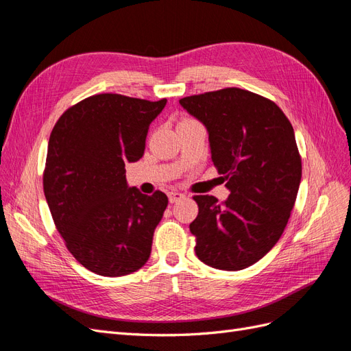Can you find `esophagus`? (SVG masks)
Listing matches in <instances>:
<instances>
[{
    "mask_svg": "<svg viewBox=\"0 0 351 351\" xmlns=\"http://www.w3.org/2000/svg\"><path fill=\"white\" fill-rule=\"evenodd\" d=\"M184 195L180 193V192H169L168 193V200L171 202V204H174V202H178L180 199H183Z\"/></svg>",
    "mask_w": 351,
    "mask_h": 351,
    "instance_id": "esophagus-1",
    "label": "esophagus"
}]
</instances>
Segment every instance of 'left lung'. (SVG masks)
Segmentation results:
<instances>
[{
  "label": "left lung",
  "instance_id": "8db88e82",
  "mask_svg": "<svg viewBox=\"0 0 351 351\" xmlns=\"http://www.w3.org/2000/svg\"><path fill=\"white\" fill-rule=\"evenodd\" d=\"M180 104L206 125L212 162L231 192L224 202L193 196L196 256L217 269L247 268L280 240L299 192L302 158L293 125L274 101L239 88Z\"/></svg>",
  "mask_w": 351,
  "mask_h": 351
}]
</instances>
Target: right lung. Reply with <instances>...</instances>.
<instances>
[{
    "label": "right lung",
    "instance_id": "right-lung-1",
    "mask_svg": "<svg viewBox=\"0 0 351 351\" xmlns=\"http://www.w3.org/2000/svg\"><path fill=\"white\" fill-rule=\"evenodd\" d=\"M167 99L98 93L67 108L51 132L44 193L66 247L84 268L121 277L149 259L165 193L142 195L125 182Z\"/></svg>",
    "mask_w": 351,
    "mask_h": 351
}]
</instances>
